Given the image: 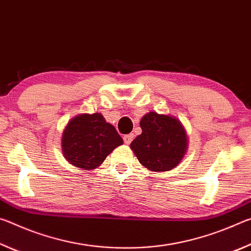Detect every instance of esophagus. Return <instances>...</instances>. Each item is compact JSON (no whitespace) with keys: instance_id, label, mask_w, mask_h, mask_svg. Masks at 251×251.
Masks as SVG:
<instances>
[{"instance_id":"1","label":"esophagus","mask_w":251,"mask_h":251,"mask_svg":"<svg viewBox=\"0 0 251 251\" xmlns=\"http://www.w3.org/2000/svg\"><path fill=\"white\" fill-rule=\"evenodd\" d=\"M123 139H124V143L126 144V145H129V144L131 143V141H133V139H134V134L125 135L124 137H123Z\"/></svg>"}]
</instances>
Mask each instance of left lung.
I'll list each match as a JSON object with an SVG mask.
<instances>
[{
	"label": "left lung",
	"mask_w": 251,
	"mask_h": 251,
	"mask_svg": "<svg viewBox=\"0 0 251 251\" xmlns=\"http://www.w3.org/2000/svg\"><path fill=\"white\" fill-rule=\"evenodd\" d=\"M142 134L130 144L144 167L151 172H168L178 166L188 148V137L180 121L156 112L141 120Z\"/></svg>",
	"instance_id": "obj_1"
}]
</instances>
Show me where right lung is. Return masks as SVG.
Listing matches in <instances>:
<instances>
[{
    "label": "right lung",
    "mask_w": 251,
    "mask_h": 251,
    "mask_svg": "<svg viewBox=\"0 0 251 251\" xmlns=\"http://www.w3.org/2000/svg\"><path fill=\"white\" fill-rule=\"evenodd\" d=\"M123 138L100 113L79 114L67 123L62 135V151L73 166L85 171L100 167Z\"/></svg>",
    "instance_id": "right-lung-1"
}]
</instances>
